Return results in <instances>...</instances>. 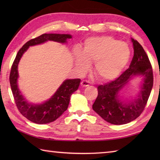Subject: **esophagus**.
I'll return each instance as SVG.
<instances>
[{
	"instance_id": "1",
	"label": "esophagus",
	"mask_w": 160,
	"mask_h": 160,
	"mask_svg": "<svg viewBox=\"0 0 160 160\" xmlns=\"http://www.w3.org/2000/svg\"><path fill=\"white\" fill-rule=\"evenodd\" d=\"M90 85V82L88 80H82L81 82V86L82 87H88Z\"/></svg>"
}]
</instances>
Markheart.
Masks as SVG:
<instances>
[{
    "label": "heart",
    "mask_w": 160,
    "mask_h": 160,
    "mask_svg": "<svg viewBox=\"0 0 160 160\" xmlns=\"http://www.w3.org/2000/svg\"><path fill=\"white\" fill-rule=\"evenodd\" d=\"M131 58L128 45L109 36L90 37L85 40L83 51L75 50V63L80 72L90 68V62H94V73L104 82L117 78Z\"/></svg>",
    "instance_id": "b5f03b06"
}]
</instances>
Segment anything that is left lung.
Here are the masks:
<instances>
[{
	"label": "left lung",
	"mask_w": 160,
	"mask_h": 160,
	"mask_svg": "<svg viewBox=\"0 0 160 160\" xmlns=\"http://www.w3.org/2000/svg\"><path fill=\"white\" fill-rule=\"evenodd\" d=\"M134 54L129 68L114 81L98 86V96L92 105L97 114L113 125L130 123L141 114L153 86V73L148 56L136 40L131 38ZM141 77L139 94L134 99L124 101L120 92L132 78Z\"/></svg>",
	"instance_id": "8db88e82"
}]
</instances>
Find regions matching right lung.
<instances>
[{"label": "right lung", "mask_w": 160, "mask_h": 160, "mask_svg": "<svg viewBox=\"0 0 160 160\" xmlns=\"http://www.w3.org/2000/svg\"><path fill=\"white\" fill-rule=\"evenodd\" d=\"M71 38L72 35L68 34H43L27 42L16 56L10 74V87L18 110L32 122L38 124L51 123L63 114L68 107L70 96L78 89L80 79L65 80L51 98L42 103L35 104L28 102L19 89V62L29 47L44 44L48 41L63 44H66L68 40Z\"/></svg>", "instance_id": "obj_1"}]
</instances>
